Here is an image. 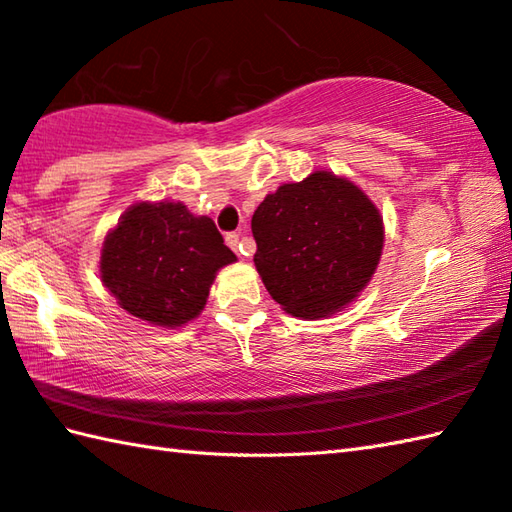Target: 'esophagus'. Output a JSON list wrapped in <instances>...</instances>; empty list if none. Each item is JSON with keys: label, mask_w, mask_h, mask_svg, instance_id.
Instances as JSON below:
<instances>
[{"label": "esophagus", "mask_w": 512, "mask_h": 512, "mask_svg": "<svg viewBox=\"0 0 512 512\" xmlns=\"http://www.w3.org/2000/svg\"><path fill=\"white\" fill-rule=\"evenodd\" d=\"M226 244L231 246L237 255H242V257H248V255H253V250H255V244L250 242V239H239V235L237 233H226Z\"/></svg>", "instance_id": "esophagus-1"}]
</instances>
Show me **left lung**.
<instances>
[{
    "label": "left lung",
    "instance_id": "obj_1",
    "mask_svg": "<svg viewBox=\"0 0 512 512\" xmlns=\"http://www.w3.org/2000/svg\"><path fill=\"white\" fill-rule=\"evenodd\" d=\"M250 228L259 277L299 319L328 317L352 303L372 279L385 242L374 202L332 171L268 193Z\"/></svg>",
    "mask_w": 512,
    "mask_h": 512
}]
</instances>
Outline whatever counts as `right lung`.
<instances>
[{
  "label": "right lung",
  "instance_id": "obj_1",
  "mask_svg": "<svg viewBox=\"0 0 512 512\" xmlns=\"http://www.w3.org/2000/svg\"><path fill=\"white\" fill-rule=\"evenodd\" d=\"M233 262L211 217L182 202H138L105 237L101 281L134 317L180 328L202 312L217 270Z\"/></svg>",
  "mask_w": 512,
  "mask_h": 512
}]
</instances>
